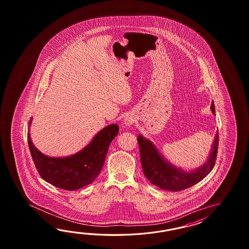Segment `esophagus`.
<instances>
[{"mask_svg": "<svg viewBox=\"0 0 249 249\" xmlns=\"http://www.w3.org/2000/svg\"><path fill=\"white\" fill-rule=\"evenodd\" d=\"M134 121H135L134 117H132V116H127L124 119V124L125 126H131V125L133 124Z\"/></svg>", "mask_w": 249, "mask_h": 249, "instance_id": "1", "label": "esophagus"}]
</instances>
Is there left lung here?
I'll return each instance as SVG.
<instances>
[{
  "label": "left lung",
  "instance_id": "1",
  "mask_svg": "<svg viewBox=\"0 0 249 249\" xmlns=\"http://www.w3.org/2000/svg\"><path fill=\"white\" fill-rule=\"evenodd\" d=\"M211 110L213 114L215 115V108L213 101ZM137 140L140 146L143 173L146 178L159 189L164 191H180L199 182L213 168L219 144V132L215 135L211 153L207 162L201 167L192 172L182 171L165 161L151 142L142 135H139Z\"/></svg>",
  "mask_w": 249,
  "mask_h": 249
}]
</instances>
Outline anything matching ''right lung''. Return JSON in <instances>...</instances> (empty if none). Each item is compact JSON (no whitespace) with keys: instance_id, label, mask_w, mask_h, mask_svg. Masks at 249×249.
Listing matches in <instances>:
<instances>
[{"instance_id":"right-lung-1","label":"right lung","mask_w":249,"mask_h":249,"mask_svg":"<svg viewBox=\"0 0 249 249\" xmlns=\"http://www.w3.org/2000/svg\"><path fill=\"white\" fill-rule=\"evenodd\" d=\"M32 122V118L29 124ZM119 132L117 124H109L98 132L85 148L67 158H50L31 142H27L35 165L42 179L52 185L66 191H74L90 184L101 173L112 140Z\"/></svg>"}]
</instances>
